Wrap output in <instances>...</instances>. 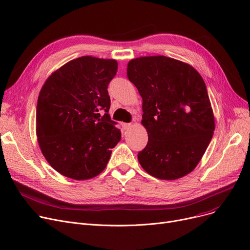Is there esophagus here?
<instances>
[{
    "label": "esophagus",
    "mask_w": 250,
    "mask_h": 250,
    "mask_svg": "<svg viewBox=\"0 0 250 250\" xmlns=\"http://www.w3.org/2000/svg\"><path fill=\"white\" fill-rule=\"evenodd\" d=\"M130 126H132V124H125V123L122 124V127H123V129H124V130H125V129L129 128Z\"/></svg>",
    "instance_id": "1"
}]
</instances>
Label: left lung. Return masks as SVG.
<instances>
[{
  "label": "left lung",
  "instance_id": "left-lung-1",
  "mask_svg": "<svg viewBox=\"0 0 250 250\" xmlns=\"http://www.w3.org/2000/svg\"><path fill=\"white\" fill-rule=\"evenodd\" d=\"M127 78L143 98L148 144L139 152L150 175L173 180L191 172L215 130L206 84L188 63L164 56L129 61Z\"/></svg>",
  "mask_w": 250,
  "mask_h": 250
}]
</instances>
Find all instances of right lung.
Returning a JSON list of instances; mask_svg holds the SVG:
<instances>
[{
  "label": "right lung",
  "instance_id": "right-lung-1",
  "mask_svg": "<svg viewBox=\"0 0 250 250\" xmlns=\"http://www.w3.org/2000/svg\"><path fill=\"white\" fill-rule=\"evenodd\" d=\"M115 60L81 57L52 73L39 93L36 135L47 162L76 180L95 177L106 167L122 133L108 114L107 87Z\"/></svg>",
  "mask_w": 250,
  "mask_h": 250
}]
</instances>
